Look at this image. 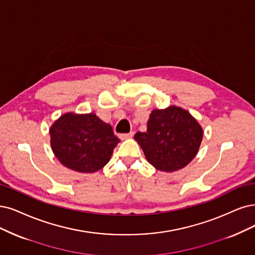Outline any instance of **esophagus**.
<instances>
[{
	"label": "esophagus",
	"instance_id": "1",
	"mask_svg": "<svg viewBox=\"0 0 255 255\" xmlns=\"http://www.w3.org/2000/svg\"><path fill=\"white\" fill-rule=\"evenodd\" d=\"M133 132H129V133H122V134H120V138H122V139H126V138H131L133 136Z\"/></svg>",
	"mask_w": 255,
	"mask_h": 255
}]
</instances>
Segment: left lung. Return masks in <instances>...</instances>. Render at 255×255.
Masks as SVG:
<instances>
[{
  "instance_id": "8db88e82",
  "label": "left lung",
  "mask_w": 255,
  "mask_h": 255,
  "mask_svg": "<svg viewBox=\"0 0 255 255\" xmlns=\"http://www.w3.org/2000/svg\"><path fill=\"white\" fill-rule=\"evenodd\" d=\"M134 139L142 147L147 161L157 170L173 172L195 157L203 139V129L187 110L170 106L152 110L147 131H138Z\"/></svg>"
}]
</instances>
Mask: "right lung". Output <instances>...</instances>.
Masks as SVG:
<instances>
[{
    "instance_id": "1",
    "label": "right lung",
    "mask_w": 255,
    "mask_h": 255,
    "mask_svg": "<svg viewBox=\"0 0 255 255\" xmlns=\"http://www.w3.org/2000/svg\"><path fill=\"white\" fill-rule=\"evenodd\" d=\"M49 133L56 158L65 167L84 173L105 166L120 142L112 127L94 113H65L53 123Z\"/></svg>"
}]
</instances>
